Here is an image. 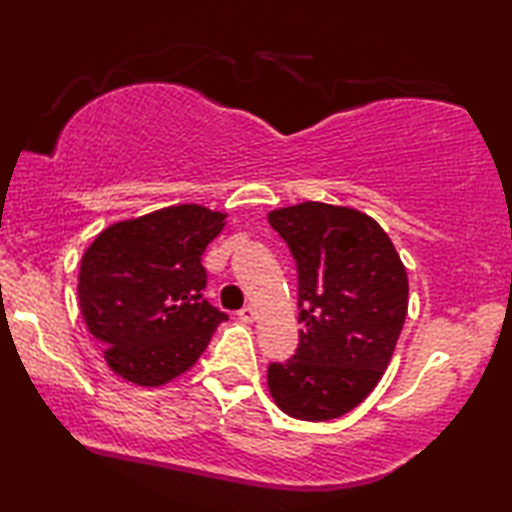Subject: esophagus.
<instances>
[{"mask_svg": "<svg viewBox=\"0 0 512 512\" xmlns=\"http://www.w3.org/2000/svg\"><path fill=\"white\" fill-rule=\"evenodd\" d=\"M237 316H239V319H241L243 323H253V321H255V316H257V312H255V307L246 305V307H241V310L237 312Z\"/></svg>", "mask_w": 512, "mask_h": 512, "instance_id": "obj_1", "label": "esophagus"}]
</instances>
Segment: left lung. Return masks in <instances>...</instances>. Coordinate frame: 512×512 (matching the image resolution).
<instances>
[{
    "label": "left lung",
    "instance_id": "1",
    "mask_svg": "<svg viewBox=\"0 0 512 512\" xmlns=\"http://www.w3.org/2000/svg\"><path fill=\"white\" fill-rule=\"evenodd\" d=\"M269 223L298 271L296 355L269 364L282 412L328 421L351 412L383 378L408 314V275L383 227L351 207L303 202Z\"/></svg>",
    "mask_w": 512,
    "mask_h": 512
}]
</instances>
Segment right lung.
<instances>
[{
  "label": "right lung",
  "instance_id": "obj_1",
  "mask_svg": "<svg viewBox=\"0 0 512 512\" xmlns=\"http://www.w3.org/2000/svg\"><path fill=\"white\" fill-rule=\"evenodd\" d=\"M225 214L177 205L100 232L81 257L79 310L104 360L129 383L157 387L189 371L227 314L202 296V253Z\"/></svg>",
  "mask_w": 512,
  "mask_h": 512
}]
</instances>
